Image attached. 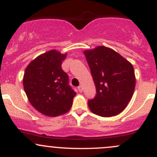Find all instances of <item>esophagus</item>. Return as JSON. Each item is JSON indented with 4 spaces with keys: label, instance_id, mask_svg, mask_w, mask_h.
Masks as SVG:
<instances>
[{
    "label": "esophagus",
    "instance_id": "1",
    "mask_svg": "<svg viewBox=\"0 0 157 157\" xmlns=\"http://www.w3.org/2000/svg\"><path fill=\"white\" fill-rule=\"evenodd\" d=\"M78 90L80 93H82V92H83V86H82L81 85H80V86L78 87Z\"/></svg>",
    "mask_w": 157,
    "mask_h": 157
}]
</instances>
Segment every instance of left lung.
Wrapping results in <instances>:
<instances>
[{"instance_id": "1", "label": "left lung", "mask_w": 157, "mask_h": 157, "mask_svg": "<svg viewBox=\"0 0 157 157\" xmlns=\"http://www.w3.org/2000/svg\"><path fill=\"white\" fill-rule=\"evenodd\" d=\"M96 95L88 101L90 111L102 117L121 113L132 98L136 78L131 63L113 49L98 46L83 51Z\"/></svg>"}]
</instances>
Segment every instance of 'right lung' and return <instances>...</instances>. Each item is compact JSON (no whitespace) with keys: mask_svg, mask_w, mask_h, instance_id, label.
I'll return each instance as SVG.
<instances>
[{"mask_svg":"<svg viewBox=\"0 0 157 157\" xmlns=\"http://www.w3.org/2000/svg\"><path fill=\"white\" fill-rule=\"evenodd\" d=\"M67 53L55 49L36 57L26 67L23 83L29 102L38 112L49 117L67 113L77 93L68 85V76L61 68Z\"/></svg>","mask_w":157,"mask_h":157,"instance_id":"obj_1","label":"right lung"}]
</instances>
